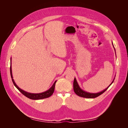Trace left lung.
<instances>
[{
	"label": "left lung",
	"instance_id": "left-lung-1",
	"mask_svg": "<svg viewBox=\"0 0 128 128\" xmlns=\"http://www.w3.org/2000/svg\"><path fill=\"white\" fill-rule=\"evenodd\" d=\"M114 80L112 82V83L110 84V86H108L107 88H106L105 90H103L102 91L97 93V94H91V93H88V92H86V91H84L83 90H82L81 89L79 86L78 85V83H77V81L76 78H74V83H73V86H74V91L75 94L80 96H81V97H83V98H94L97 97V96H99L100 95H101L104 92H105L108 88H109L111 84L113 83Z\"/></svg>",
	"mask_w": 128,
	"mask_h": 128
}]
</instances>
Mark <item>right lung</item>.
Instances as JSON below:
<instances>
[{
  "label": "right lung",
  "mask_w": 128,
  "mask_h": 128,
  "mask_svg": "<svg viewBox=\"0 0 128 128\" xmlns=\"http://www.w3.org/2000/svg\"><path fill=\"white\" fill-rule=\"evenodd\" d=\"M11 61V60H10ZM10 76H11V78L12 80V82L15 86L16 87L18 90H19L21 94H22L24 96H26L27 98H28L30 99H32V100H38V99H45V98H47L51 96L52 94H53L54 91V88H55V85L56 83V81L54 83L53 85L52 86V87L50 88L48 90L44 92L41 93V94H30V93L26 92L24 90H21V88H19L17 85L15 84L14 80L13 79V76H12V67H11V64H10Z\"/></svg>",
  "instance_id": "1"
}]
</instances>
